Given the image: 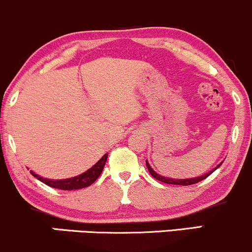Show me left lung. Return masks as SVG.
<instances>
[{
    "label": "left lung",
    "instance_id": "1",
    "mask_svg": "<svg viewBox=\"0 0 252 252\" xmlns=\"http://www.w3.org/2000/svg\"><path fill=\"white\" fill-rule=\"evenodd\" d=\"M146 163H147V168H148L149 173H150V174H152L153 178L156 179V180H160L161 182H164V184H168V185H181V186H189V185H194V184H198V182H200V181L204 180V179H206L207 176L212 174V173L215 172V170H216L217 168H219V167L221 166V163H220V164H219L218 167H216V168L213 169V170H211V172L206 173V174H205V175H202V176H199V178H193V179H185V180H174V179H168V178H164V176H161V175H158V173H155L154 170H153L152 168H150V166H149V164H148V162H146Z\"/></svg>",
    "mask_w": 252,
    "mask_h": 252
}]
</instances>
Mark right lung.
<instances>
[{
	"label": "right lung",
	"mask_w": 252,
	"mask_h": 252,
	"mask_svg": "<svg viewBox=\"0 0 252 252\" xmlns=\"http://www.w3.org/2000/svg\"><path fill=\"white\" fill-rule=\"evenodd\" d=\"M106 158H108V154H105L100 158L98 162L92 167L91 169L86 170L83 174L76 176V178L72 179H65V180H47V179H43L41 176L36 175L35 173L31 172L32 175L35 176L37 180L43 182L47 186L53 187V189H63V190H72V189H84V187H88L90 185L94 184V181L99 178L100 173L103 172L104 164L106 162Z\"/></svg>",
	"instance_id": "1"
}]
</instances>
